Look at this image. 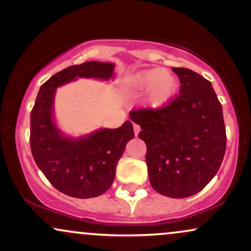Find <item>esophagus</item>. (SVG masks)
Instances as JSON below:
<instances>
[{"label": "esophagus", "instance_id": "34e87169", "mask_svg": "<svg viewBox=\"0 0 251 251\" xmlns=\"http://www.w3.org/2000/svg\"><path fill=\"white\" fill-rule=\"evenodd\" d=\"M133 129H134V134L138 135V133L140 132V126L137 125V124H133Z\"/></svg>", "mask_w": 251, "mask_h": 251}]
</instances>
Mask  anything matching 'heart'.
Instances as JSON below:
<instances>
[{
	"instance_id": "obj_1",
	"label": "heart",
	"mask_w": 251,
	"mask_h": 251,
	"mask_svg": "<svg viewBox=\"0 0 251 251\" xmlns=\"http://www.w3.org/2000/svg\"><path fill=\"white\" fill-rule=\"evenodd\" d=\"M135 93L146 92L144 102L149 108H160L175 97L178 81L174 74L162 68H152L135 74L131 81Z\"/></svg>"
}]
</instances>
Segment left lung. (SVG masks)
<instances>
[{"label": "left lung", "mask_w": 251, "mask_h": 251, "mask_svg": "<svg viewBox=\"0 0 251 251\" xmlns=\"http://www.w3.org/2000/svg\"><path fill=\"white\" fill-rule=\"evenodd\" d=\"M179 96L159 109L129 113L142 127L150 183L171 198L203 190L220 169L226 148L222 105L211 82L188 68H172Z\"/></svg>", "instance_id": "left-lung-1"}]
</instances>
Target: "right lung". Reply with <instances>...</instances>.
<instances>
[{
    "label": "right lung",
    "mask_w": 251,
    "mask_h": 251,
    "mask_svg": "<svg viewBox=\"0 0 251 251\" xmlns=\"http://www.w3.org/2000/svg\"><path fill=\"white\" fill-rule=\"evenodd\" d=\"M114 67L112 62L87 61L54 74L40 87L30 113L34 160L51 185L71 197L92 198L107 191L134 132L127 120L118 128H99L80 137L65 134L54 118L56 88L79 77L108 81L116 76Z\"/></svg>",
    "instance_id": "right-lung-1"
}]
</instances>
